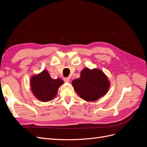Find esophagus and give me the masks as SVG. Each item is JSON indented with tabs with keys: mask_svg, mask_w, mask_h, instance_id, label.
Masks as SVG:
<instances>
[{
	"mask_svg": "<svg viewBox=\"0 0 147 147\" xmlns=\"http://www.w3.org/2000/svg\"><path fill=\"white\" fill-rule=\"evenodd\" d=\"M64 81L65 82H69L70 81V78L68 77H65L64 78Z\"/></svg>",
	"mask_w": 147,
	"mask_h": 147,
	"instance_id": "34e87169",
	"label": "esophagus"
}]
</instances>
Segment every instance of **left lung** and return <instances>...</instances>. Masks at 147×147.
Segmentation results:
<instances>
[{"instance_id": "1", "label": "left lung", "mask_w": 147, "mask_h": 147, "mask_svg": "<svg viewBox=\"0 0 147 147\" xmlns=\"http://www.w3.org/2000/svg\"><path fill=\"white\" fill-rule=\"evenodd\" d=\"M72 85L80 98L91 102L98 100L105 95L110 83L102 70L86 67L82 70L80 77L72 81Z\"/></svg>"}]
</instances>
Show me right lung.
<instances>
[{"instance_id": "obj_1", "label": "right lung", "mask_w": 147, "mask_h": 147, "mask_svg": "<svg viewBox=\"0 0 147 147\" xmlns=\"http://www.w3.org/2000/svg\"><path fill=\"white\" fill-rule=\"evenodd\" d=\"M64 81L60 78L53 79L46 70L34 75L30 80V90L34 96L42 102H48L56 96L57 90Z\"/></svg>"}]
</instances>
